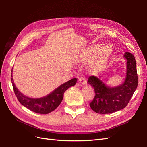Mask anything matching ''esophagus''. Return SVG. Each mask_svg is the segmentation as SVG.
<instances>
[{
	"instance_id": "esophagus-1",
	"label": "esophagus",
	"mask_w": 147,
	"mask_h": 147,
	"mask_svg": "<svg viewBox=\"0 0 147 147\" xmlns=\"http://www.w3.org/2000/svg\"><path fill=\"white\" fill-rule=\"evenodd\" d=\"M79 82L80 83H82V85H85L86 83V81L85 77L82 76V77H80L79 78Z\"/></svg>"
}]
</instances>
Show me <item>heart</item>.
<instances>
[{
  "mask_svg": "<svg viewBox=\"0 0 147 147\" xmlns=\"http://www.w3.org/2000/svg\"><path fill=\"white\" fill-rule=\"evenodd\" d=\"M96 50H97V48H93L92 49H90L89 51V53L90 54H93L94 53ZM111 52V47L110 45H105L100 49V51L99 52L98 54V58L101 61H104L107 59L109 57V55H110Z\"/></svg>",
  "mask_w": 147,
  "mask_h": 147,
  "instance_id": "1",
  "label": "heart"
}]
</instances>
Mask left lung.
<instances>
[{
    "label": "left lung",
    "mask_w": 147,
    "mask_h": 147,
    "mask_svg": "<svg viewBox=\"0 0 147 147\" xmlns=\"http://www.w3.org/2000/svg\"><path fill=\"white\" fill-rule=\"evenodd\" d=\"M127 60L126 80L121 86L110 88L94 76L88 78V83L93 87L95 95L90 106L98 114H109L124 109L128 104L138 83L136 61L131 53L124 55Z\"/></svg>",
    "instance_id": "8db88e82"
}]
</instances>
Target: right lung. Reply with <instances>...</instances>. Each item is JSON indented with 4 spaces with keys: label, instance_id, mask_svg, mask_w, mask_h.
<instances>
[{
    "label": "right lung",
    "instance_id": "obj_1",
    "mask_svg": "<svg viewBox=\"0 0 147 147\" xmlns=\"http://www.w3.org/2000/svg\"><path fill=\"white\" fill-rule=\"evenodd\" d=\"M11 76L12 77V73ZM11 82L15 95L18 101L22 105L36 113L46 114L54 111L60 105L63 99L64 92L69 87L75 85L77 82V78H73L68 81L67 82L62 84L58 87L51 94L40 98H31L23 95L20 91H18L12 78H11Z\"/></svg>",
    "mask_w": 147,
    "mask_h": 147
}]
</instances>
